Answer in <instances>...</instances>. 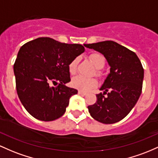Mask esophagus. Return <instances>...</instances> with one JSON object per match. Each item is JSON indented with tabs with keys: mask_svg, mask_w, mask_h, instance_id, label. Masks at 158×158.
Instances as JSON below:
<instances>
[{
	"mask_svg": "<svg viewBox=\"0 0 158 158\" xmlns=\"http://www.w3.org/2000/svg\"><path fill=\"white\" fill-rule=\"evenodd\" d=\"M78 94L79 95H86V92H84V91H82V90H78Z\"/></svg>",
	"mask_w": 158,
	"mask_h": 158,
	"instance_id": "obj_1",
	"label": "esophagus"
}]
</instances>
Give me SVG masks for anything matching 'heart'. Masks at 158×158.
<instances>
[{"instance_id": "1", "label": "heart", "mask_w": 158, "mask_h": 158, "mask_svg": "<svg viewBox=\"0 0 158 158\" xmlns=\"http://www.w3.org/2000/svg\"><path fill=\"white\" fill-rule=\"evenodd\" d=\"M89 58L97 69H102L105 64V57L100 53H93L89 55ZM77 63H78V57L74 58L70 62L69 64V72H70V74H73L75 73L77 71ZM97 74L100 76L101 72L98 71ZM72 85L74 88H77L78 89L83 90V91H88V90L95 87L98 85V81L95 78L77 75L72 79Z\"/></svg>"}]
</instances>
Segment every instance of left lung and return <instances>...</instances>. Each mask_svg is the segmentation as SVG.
I'll use <instances>...</instances> for the list:
<instances>
[{"instance_id": "obj_1", "label": "left lung", "mask_w": 158, "mask_h": 158, "mask_svg": "<svg viewBox=\"0 0 158 158\" xmlns=\"http://www.w3.org/2000/svg\"><path fill=\"white\" fill-rule=\"evenodd\" d=\"M84 46L102 53L110 66V72L100 88L104 93L96 95V102L88 106L89 112L102 123H116L131 112L140 96L143 65L135 53L113 41Z\"/></svg>"}]
</instances>
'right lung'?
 <instances>
[{
    "mask_svg": "<svg viewBox=\"0 0 158 158\" xmlns=\"http://www.w3.org/2000/svg\"><path fill=\"white\" fill-rule=\"evenodd\" d=\"M80 44H66L40 37L21 47L14 63L17 94L28 113L49 122L61 117L72 95L77 90L67 87L69 64L84 52ZM58 83L56 87L53 84Z\"/></svg>",
    "mask_w": 158,
    "mask_h": 158,
    "instance_id": "1",
    "label": "right lung"
}]
</instances>
